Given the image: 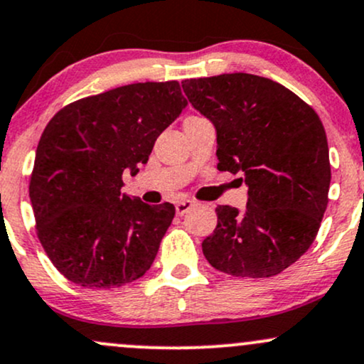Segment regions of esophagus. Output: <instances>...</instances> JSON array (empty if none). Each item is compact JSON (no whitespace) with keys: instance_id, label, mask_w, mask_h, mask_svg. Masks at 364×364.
Returning <instances> with one entry per match:
<instances>
[{"instance_id":"1","label":"esophagus","mask_w":364,"mask_h":364,"mask_svg":"<svg viewBox=\"0 0 364 364\" xmlns=\"http://www.w3.org/2000/svg\"><path fill=\"white\" fill-rule=\"evenodd\" d=\"M195 203L191 202V200H179V202H176V214L178 215H185L188 210H190L191 207H193Z\"/></svg>"}]
</instances>
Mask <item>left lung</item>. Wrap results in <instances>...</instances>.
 <instances>
[{"label":"left lung","mask_w":364,"mask_h":364,"mask_svg":"<svg viewBox=\"0 0 364 364\" xmlns=\"http://www.w3.org/2000/svg\"><path fill=\"white\" fill-rule=\"evenodd\" d=\"M188 101L214 123L219 171L241 173L243 212L219 205L202 250L236 277H272L308 252L328 203L323 124L294 92L250 73L183 82Z\"/></svg>","instance_id":"left-lung-1"}]
</instances>
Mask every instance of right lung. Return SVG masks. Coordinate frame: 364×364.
Returning <instances> with one entry per match:
<instances>
[{
    "instance_id": "obj_1",
    "label": "right lung",
    "mask_w": 364,
    "mask_h": 364,
    "mask_svg": "<svg viewBox=\"0 0 364 364\" xmlns=\"http://www.w3.org/2000/svg\"><path fill=\"white\" fill-rule=\"evenodd\" d=\"M186 104L174 80L132 83L68 104L44 128L28 195L41 245L68 281L111 289L150 269L176 210L124 195L121 176L147 164Z\"/></svg>"
}]
</instances>
